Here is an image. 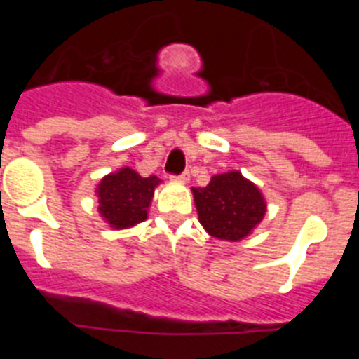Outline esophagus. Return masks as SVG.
Listing matches in <instances>:
<instances>
[{"instance_id":"esophagus-1","label":"esophagus","mask_w":359,"mask_h":359,"mask_svg":"<svg viewBox=\"0 0 359 359\" xmlns=\"http://www.w3.org/2000/svg\"><path fill=\"white\" fill-rule=\"evenodd\" d=\"M170 180H174V182H177V183H189L190 174L183 172V174H180V176H170Z\"/></svg>"}]
</instances>
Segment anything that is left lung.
<instances>
[{
  "mask_svg": "<svg viewBox=\"0 0 359 359\" xmlns=\"http://www.w3.org/2000/svg\"><path fill=\"white\" fill-rule=\"evenodd\" d=\"M196 210L208 236L221 241L248 237L266 215V199L261 189L239 170L212 176L207 187H192Z\"/></svg>",
  "mask_w": 359,
  "mask_h": 359,
  "instance_id": "1",
  "label": "left lung"
}]
</instances>
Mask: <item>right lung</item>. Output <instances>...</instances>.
<instances>
[{
	"label": "right lung",
	"mask_w": 359,
	"mask_h": 359,
	"mask_svg": "<svg viewBox=\"0 0 359 359\" xmlns=\"http://www.w3.org/2000/svg\"><path fill=\"white\" fill-rule=\"evenodd\" d=\"M158 176L144 177L131 167L104 176L95 194L98 198V214L115 230L133 228L147 219L154 190L160 185Z\"/></svg>",
	"instance_id": "1"
}]
</instances>
